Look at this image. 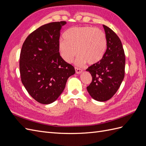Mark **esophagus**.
I'll return each instance as SVG.
<instances>
[{
	"label": "esophagus",
	"instance_id": "obj_1",
	"mask_svg": "<svg viewBox=\"0 0 146 146\" xmlns=\"http://www.w3.org/2000/svg\"><path fill=\"white\" fill-rule=\"evenodd\" d=\"M75 70H76V74H80L82 72V69L80 68H78L77 67H75Z\"/></svg>",
	"mask_w": 146,
	"mask_h": 146
}]
</instances>
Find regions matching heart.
Wrapping results in <instances>:
<instances>
[{
	"label": "heart",
	"mask_w": 146,
	"mask_h": 146,
	"mask_svg": "<svg viewBox=\"0 0 146 146\" xmlns=\"http://www.w3.org/2000/svg\"><path fill=\"white\" fill-rule=\"evenodd\" d=\"M64 39L58 43V50L62 58L70 63L77 53L76 63L87 62L94 64L102 60L107 48V38L102 30L89 26L72 27L64 33Z\"/></svg>",
	"instance_id": "1"
}]
</instances>
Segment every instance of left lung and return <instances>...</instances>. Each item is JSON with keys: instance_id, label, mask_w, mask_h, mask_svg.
<instances>
[{"instance_id": "8db88e82", "label": "left lung", "mask_w": 146, "mask_h": 146, "mask_svg": "<svg viewBox=\"0 0 146 146\" xmlns=\"http://www.w3.org/2000/svg\"><path fill=\"white\" fill-rule=\"evenodd\" d=\"M103 27L107 50L100 61L86 69L92 77L87 91L92 98L99 102L107 101L115 94L125 76V56L122 42L111 29Z\"/></svg>"}]
</instances>
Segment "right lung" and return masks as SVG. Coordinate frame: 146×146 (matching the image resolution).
<instances>
[{
    "label": "right lung",
    "instance_id": "add662e5",
    "mask_svg": "<svg viewBox=\"0 0 146 146\" xmlns=\"http://www.w3.org/2000/svg\"><path fill=\"white\" fill-rule=\"evenodd\" d=\"M66 21L39 27L25 39L21 48L19 69L22 83L39 103L54 102L63 91L68 78L76 72L61 58L58 50L60 30Z\"/></svg>",
    "mask_w": 146,
    "mask_h": 146
}]
</instances>
